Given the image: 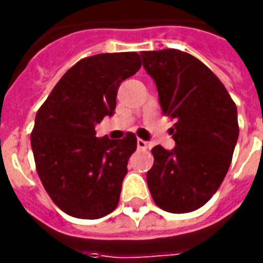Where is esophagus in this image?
<instances>
[{
	"instance_id": "1",
	"label": "esophagus",
	"mask_w": 263,
	"mask_h": 263,
	"mask_svg": "<svg viewBox=\"0 0 263 263\" xmlns=\"http://www.w3.org/2000/svg\"><path fill=\"white\" fill-rule=\"evenodd\" d=\"M136 144H138V148L140 150H147V142L143 139H138L136 140Z\"/></svg>"
}]
</instances>
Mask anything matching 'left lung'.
Wrapping results in <instances>:
<instances>
[{
	"label": "left lung",
	"instance_id": "8db88e82",
	"mask_svg": "<svg viewBox=\"0 0 263 263\" xmlns=\"http://www.w3.org/2000/svg\"><path fill=\"white\" fill-rule=\"evenodd\" d=\"M156 82L161 109L175 120L176 146L153 147L147 185L156 204L190 213L216 194L239 138L237 109L221 80L194 55L176 50L140 53Z\"/></svg>",
	"mask_w": 263,
	"mask_h": 263
}]
</instances>
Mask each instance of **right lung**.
I'll use <instances>...</instances> for the list:
<instances>
[{
    "instance_id": "right-lung-1",
    "label": "right lung",
    "mask_w": 263,
    "mask_h": 263,
    "mask_svg": "<svg viewBox=\"0 0 263 263\" xmlns=\"http://www.w3.org/2000/svg\"><path fill=\"white\" fill-rule=\"evenodd\" d=\"M136 51L80 60L39 107L31 147L43 187L64 213L97 220L117 208L136 136L97 138L95 125L116 109L120 83L139 71Z\"/></svg>"
}]
</instances>
